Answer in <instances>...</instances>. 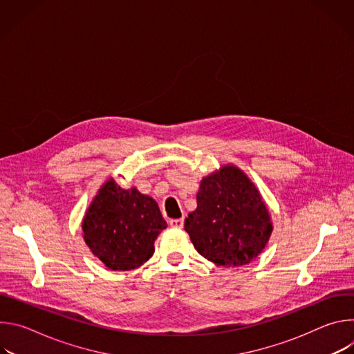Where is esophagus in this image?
Wrapping results in <instances>:
<instances>
[{"label":"esophagus","mask_w":354,"mask_h":354,"mask_svg":"<svg viewBox=\"0 0 354 354\" xmlns=\"http://www.w3.org/2000/svg\"><path fill=\"white\" fill-rule=\"evenodd\" d=\"M169 225L172 227V228H182L183 227V220L182 218H174V220H171L169 221Z\"/></svg>","instance_id":"1"}]
</instances>
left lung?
<instances>
[{"mask_svg":"<svg viewBox=\"0 0 354 354\" xmlns=\"http://www.w3.org/2000/svg\"><path fill=\"white\" fill-rule=\"evenodd\" d=\"M196 198L185 231L201 257L216 266L236 268L262 254L273 223L261 192L242 169L227 164L205 176Z\"/></svg>","mask_w":354,"mask_h":354,"instance_id":"1","label":"left lung"}]
</instances>
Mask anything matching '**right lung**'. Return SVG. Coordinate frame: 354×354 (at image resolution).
I'll return each instance as SVG.
<instances>
[{"label":"right lung","mask_w":354,"mask_h":354,"mask_svg":"<svg viewBox=\"0 0 354 354\" xmlns=\"http://www.w3.org/2000/svg\"><path fill=\"white\" fill-rule=\"evenodd\" d=\"M167 228L157 201L137 187L123 189L109 178L92 198L82 220V236L108 269L126 272L154 255V242Z\"/></svg>","instance_id":"obj_1"}]
</instances>
